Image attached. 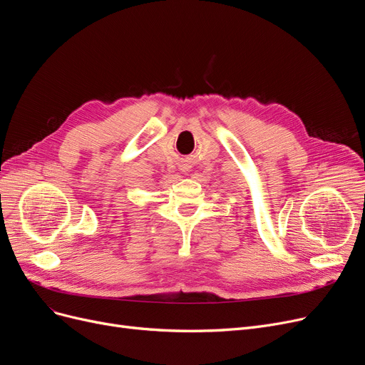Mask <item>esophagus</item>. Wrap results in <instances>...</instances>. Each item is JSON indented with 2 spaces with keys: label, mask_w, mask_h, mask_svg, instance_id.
<instances>
[{
  "label": "esophagus",
  "mask_w": 365,
  "mask_h": 365,
  "mask_svg": "<svg viewBox=\"0 0 365 365\" xmlns=\"http://www.w3.org/2000/svg\"><path fill=\"white\" fill-rule=\"evenodd\" d=\"M180 170H182V171H187L189 168H187V165H185V164H183V165H180Z\"/></svg>",
  "instance_id": "1"
}]
</instances>
